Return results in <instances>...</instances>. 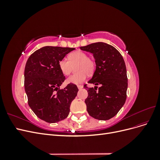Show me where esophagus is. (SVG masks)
<instances>
[{
  "label": "esophagus",
  "instance_id": "obj_1",
  "mask_svg": "<svg viewBox=\"0 0 160 160\" xmlns=\"http://www.w3.org/2000/svg\"><path fill=\"white\" fill-rule=\"evenodd\" d=\"M77 88H78V89H81L82 88H83V85H77Z\"/></svg>",
  "mask_w": 160,
  "mask_h": 160
}]
</instances>
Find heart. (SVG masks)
Here are the masks:
<instances>
[{"instance_id":"obj_1","label":"heart","mask_w":160,"mask_h":160,"mask_svg":"<svg viewBox=\"0 0 160 160\" xmlns=\"http://www.w3.org/2000/svg\"><path fill=\"white\" fill-rule=\"evenodd\" d=\"M75 67L77 72L71 75L67 79V83L78 85L86 80L87 76L93 73L95 69V61L88 57L86 52L76 51L71 52L68 55V59H62L59 62V67L62 73L65 76L69 75L73 67Z\"/></svg>"}]
</instances>
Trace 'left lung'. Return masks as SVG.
I'll list each match as a JSON object with an SVG mask.
<instances>
[{
  "label": "left lung",
  "mask_w": 160,
  "mask_h": 160,
  "mask_svg": "<svg viewBox=\"0 0 160 160\" xmlns=\"http://www.w3.org/2000/svg\"><path fill=\"white\" fill-rule=\"evenodd\" d=\"M80 49L92 53L96 64L93 77L88 81L96 86H84L88 92L85 101L87 110L96 119L108 120L119 112L127 98L128 77L123 58L115 47L102 42ZM98 84L101 87L98 90Z\"/></svg>",
  "instance_id": "left-lung-1"
}]
</instances>
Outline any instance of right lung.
Here are the masks:
<instances>
[{"mask_svg": "<svg viewBox=\"0 0 160 160\" xmlns=\"http://www.w3.org/2000/svg\"><path fill=\"white\" fill-rule=\"evenodd\" d=\"M74 48L46 46L28 58L25 69V89L31 109L38 118L56 123L68 116L70 105L79 89L69 83L61 89L65 80L59 62Z\"/></svg>", "mask_w": 160, "mask_h": 160, "instance_id": "obj_1", "label": "right lung"}]
</instances>
